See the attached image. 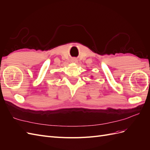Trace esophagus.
<instances>
[{"mask_svg":"<svg viewBox=\"0 0 150 150\" xmlns=\"http://www.w3.org/2000/svg\"><path fill=\"white\" fill-rule=\"evenodd\" d=\"M72 62H74V63H76L77 62H78V60L76 59H72Z\"/></svg>","mask_w":150,"mask_h":150,"instance_id":"1","label":"esophagus"}]
</instances>
